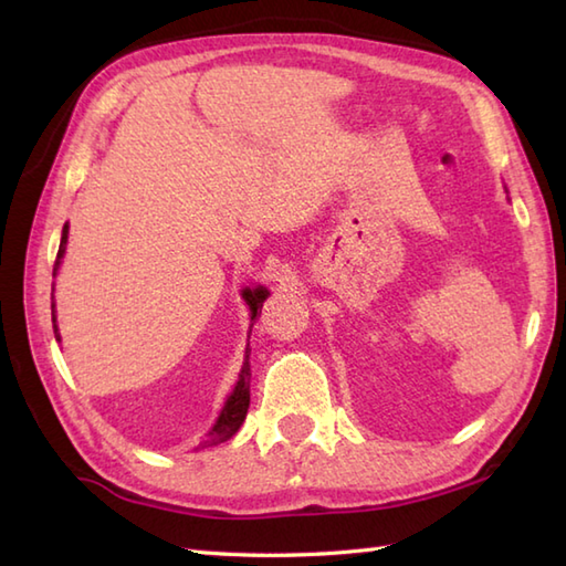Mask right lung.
Masks as SVG:
<instances>
[{"label": "right lung", "mask_w": 566, "mask_h": 566, "mask_svg": "<svg viewBox=\"0 0 566 566\" xmlns=\"http://www.w3.org/2000/svg\"><path fill=\"white\" fill-rule=\"evenodd\" d=\"M65 243H67V226L63 228V238H60L53 274L60 268V258H63V252H65ZM243 298L250 306V314H252L250 321H255L258 311L262 308V302L268 298V290H262V286H258V290H245ZM252 326H255V323H250V331H252ZM53 331H55V338L60 340L57 326H55V304H53ZM248 406H250V350H245V363H243V369H240L235 389H233L231 396H228V401L223 406L219 420H216V426L209 430V436H207V440L201 442V448H209V444H219L223 440H231L238 432V428L243 426V420L248 416Z\"/></svg>", "instance_id": "add662e5"}]
</instances>
